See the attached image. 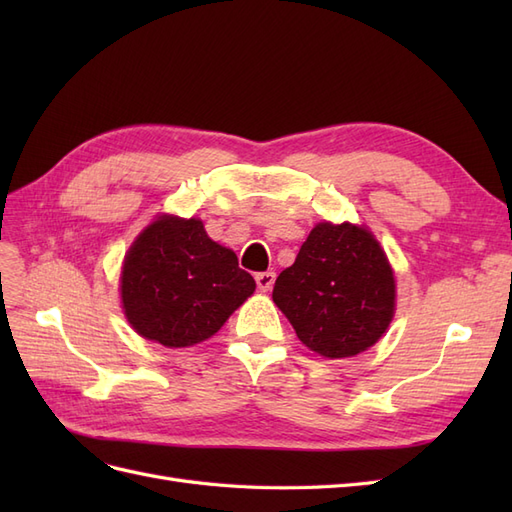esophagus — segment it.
<instances>
[{
	"label": "esophagus",
	"instance_id": "obj_1",
	"mask_svg": "<svg viewBox=\"0 0 512 512\" xmlns=\"http://www.w3.org/2000/svg\"><path fill=\"white\" fill-rule=\"evenodd\" d=\"M256 284H258V290L262 292H269L275 284V273L273 271H262V273H256Z\"/></svg>",
	"mask_w": 512,
	"mask_h": 512
}]
</instances>
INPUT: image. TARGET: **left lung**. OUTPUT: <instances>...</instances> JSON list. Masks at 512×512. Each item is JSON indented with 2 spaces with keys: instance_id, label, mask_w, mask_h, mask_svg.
Instances as JSON below:
<instances>
[{
  "instance_id": "left-lung-1",
  "label": "left lung",
  "mask_w": 512,
  "mask_h": 512,
  "mask_svg": "<svg viewBox=\"0 0 512 512\" xmlns=\"http://www.w3.org/2000/svg\"><path fill=\"white\" fill-rule=\"evenodd\" d=\"M273 301L301 342L324 359H346L389 329L395 277L363 226L320 222L273 286Z\"/></svg>"
}]
</instances>
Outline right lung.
<instances>
[{
  "mask_svg": "<svg viewBox=\"0 0 512 512\" xmlns=\"http://www.w3.org/2000/svg\"><path fill=\"white\" fill-rule=\"evenodd\" d=\"M237 254L209 239L200 220L160 215L123 260L121 303L132 329L151 342H205L254 292Z\"/></svg>",
  "mask_w": 512,
  "mask_h": 512,
  "instance_id": "1",
  "label": "right lung"
}]
</instances>
